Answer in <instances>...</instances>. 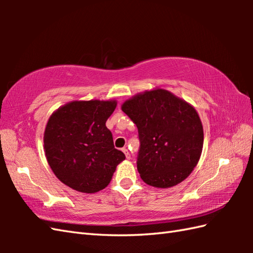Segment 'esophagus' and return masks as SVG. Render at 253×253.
I'll return each mask as SVG.
<instances>
[{"label": "esophagus", "mask_w": 253, "mask_h": 253, "mask_svg": "<svg viewBox=\"0 0 253 253\" xmlns=\"http://www.w3.org/2000/svg\"><path fill=\"white\" fill-rule=\"evenodd\" d=\"M122 151L125 153V155H126V158L128 159V160H130V153H129V151H128V150L126 149V148H123L122 149Z\"/></svg>", "instance_id": "1"}]
</instances>
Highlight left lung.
I'll use <instances>...</instances> for the list:
<instances>
[{
  "mask_svg": "<svg viewBox=\"0 0 253 253\" xmlns=\"http://www.w3.org/2000/svg\"><path fill=\"white\" fill-rule=\"evenodd\" d=\"M122 111L138 128L141 179L157 188L186 179L203 147V127L195 107L168 90L154 89L124 102Z\"/></svg>",
  "mask_w": 253,
  "mask_h": 253,
  "instance_id": "left-lung-1",
  "label": "left lung"
}]
</instances>
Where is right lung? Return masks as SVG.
Segmentation results:
<instances>
[{"label":"right lung","mask_w":253,"mask_h":253,"mask_svg":"<svg viewBox=\"0 0 253 253\" xmlns=\"http://www.w3.org/2000/svg\"><path fill=\"white\" fill-rule=\"evenodd\" d=\"M116 101H73L47 121L43 142L51 169L63 184L84 193L110 184L125 154L114 148L105 123Z\"/></svg>","instance_id":"add662e5"}]
</instances>
